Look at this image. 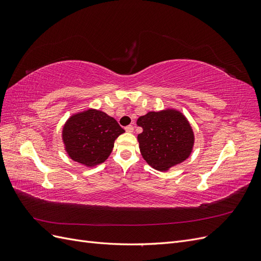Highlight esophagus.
Here are the masks:
<instances>
[{"mask_svg": "<svg viewBox=\"0 0 261 261\" xmlns=\"http://www.w3.org/2000/svg\"><path fill=\"white\" fill-rule=\"evenodd\" d=\"M125 130L127 132V133H133V132H134V126H133V125L126 126V127H125Z\"/></svg>", "mask_w": 261, "mask_h": 261, "instance_id": "34e87169", "label": "esophagus"}]
</instances>
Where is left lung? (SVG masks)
Segmentation results:
<instances>
[{"label":"left lung","mask_w":261,"mask_h":261,"mask_svg":"<svg viewBox=\"0 0 261 261\" xmlns=\"http://www.w3.org/2000/svg\"><path fill=\"white\" fill-rule=\"evenodd\" d=\"M140 153L154 170L167 172L191 155L195 136L191 124L175 109L148 112L137 120Z\"/></svg>","instance_id":"obj_1"}]
</instances>
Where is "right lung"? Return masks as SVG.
Wrapping results in <instances>:
<instances>
[{
    "instance_id": "right-lung-1",
    "label": "right lung",
    "mask_w": 261,
    "mask_h": 261,
    "mask_svg": "<svg viewBox=\"0 0 261 261\" xmlns=\"http://www.w3.org/2000/svg\"><path fill=\"white\" fill-rule=\"evenodd\" d=\"M123 133L125 130L113 117L100 110L88 109L68 118L62 139L70 159L93 168L108 159L115 139Z\"/></svg>"
}]
</instances>
